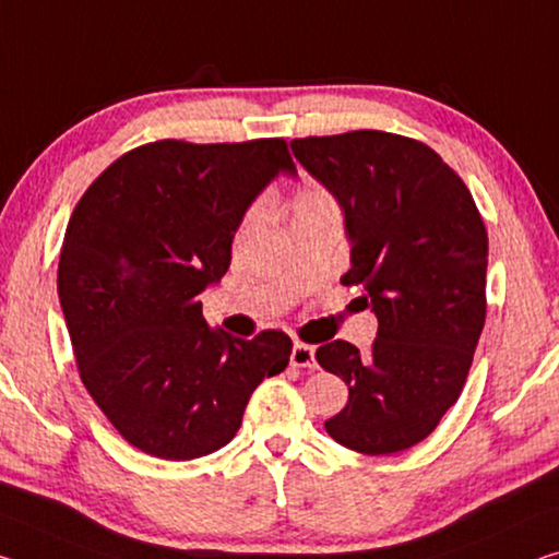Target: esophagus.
I'll list each match as a JSON object with an SVG mask.
<instances>
[{
  "mask_svg": "<svg viewBox=\"0 0 559 559\" xmlns=\"http://www.w3.org/2000/svg\"><path fill=\"white\" fill-rule=\"evenodd\" d=\"M290 366L296 368H316V348L306 343H296L290 350Z\"/></svg>",
  "mask_w": 559,
  "mask_h": 559,
  "instance_id": "obj_1",
  "label": "esophagus"
}]
</instances>
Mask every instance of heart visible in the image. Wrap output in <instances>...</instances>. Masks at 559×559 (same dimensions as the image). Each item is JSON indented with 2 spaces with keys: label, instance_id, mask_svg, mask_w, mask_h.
Listing matches in <instances>:
<instances>
[{
  "label": "heart",
  "instance_id": "1",
  "mask_svg": "<svg viewBox=\"0 0 559 559\" xmlns=\"http://www.w3.org/2000/svg\"><path fill=\"white\" fill-rule=\"evenodd\" d=\"M323 206H333V199L328 197V191H323L321 186H304V189L296 191L294 216L308 214V211H316V209H323Z\"/></svg>",
  "mask_w": 559,
  "mask_h": 559
}]
</instances>
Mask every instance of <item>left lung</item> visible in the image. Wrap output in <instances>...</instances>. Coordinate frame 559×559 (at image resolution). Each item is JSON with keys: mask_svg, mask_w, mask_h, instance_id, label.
<instances>
[{"mask_svg": "<svg viewBox=\"0 0 559 559\" xmlns=\"http://www.w3.org/2000/svg\"><path fill=\"white\" fill-rule=\"evenodd\" d=\"M290 152L338 201L350 243L341 281L362 286L378 318L370 356L348 341L316 350L348 385L325 430L356 453H401L463 393L485 325V224L463 179L420 141L362 129L296 139Z\"/></svg>", "mask_w": 559, "mask_h": 559, "instance_id": "1", "label": "left lung"}]
</instances>
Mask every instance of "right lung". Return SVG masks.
<instances>
[{
    "mask_svg": "<svg viewBox=\"0 0 559 559\" xmlns=\"http://www.w3.org/2000/svg\"><path fill=\"white\" fill-rule=\"evenodd\" d=\"M278 174L296 176L283 139H166L117 158L69 218L57 288L79 376L141 453L193 460L224 448L263 378L288 366L286 333L234 338L209 328L199 300Z\"/></svg>",
    "mask_w": 559,
    "mask_h": 559,
    "instance_id": "add662e5",
    "label": "right lung"
}]
</instances>
